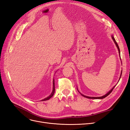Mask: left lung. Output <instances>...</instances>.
Returning a JSON list of instances; mask_svg holds the SVG:
<instances>
[{
    "label": "left lung",
    "mask_w": 130,
    "mask_h": 130,
    "mask_svg": "<svg viewBox=\"0 0 130 130\" xmlns=\"http://www.w3.org/2000/svg\"><path fill=\"white\" fill-rule=\"evenodd\" d=\"M112 40H113V41H114V42H115V44H116V46H117V49H118V52H119V57H120V59L121 60V58H120V49H119V46H118V44H117V42L116 41V40H115V38H114V36H113V35H112ZM121 74H122V70H121V74H120V77H119V80L120 79V78H121ZM116 86H114V87L109 90V92H108L107 93H106V94H105L104 95H103V96H99V97H90V96H86V95H83V94H82L80 92H79V91H78V89H77V90L78 91V92H79L81 94V95H82L83 96H84V97H85V98H88V99H104V98H106V96H107L109 94L111 93L112 92V90H113V89L115 88V87H116Z\"/></svg>",
    "instance_id": "left-lung-1"
}]
</instances>
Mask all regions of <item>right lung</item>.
I'll use <instances>...</instances> for the list:
<instances>
[{
  "label": "right lung",
  "mask_w": 130,
  "mask_h": 130,
  "mask_svg": "<svg viewBox=\"0 0 130 130\" xmlns=\"http://www.w3.org/2000/svg\"><path fill=\"white\" fill-rule=\"evenodd\" d=\"M55 81H54V79H53V90H52V93L50 94V95L49 96H48V97H46L45 98H44V99L42 100V101H46V100H48L49 99H50L51 98H52L53 95L54 94V93H55Z\"/></svg>",
  "instance_id": "obj_1"
}]
</instances>
